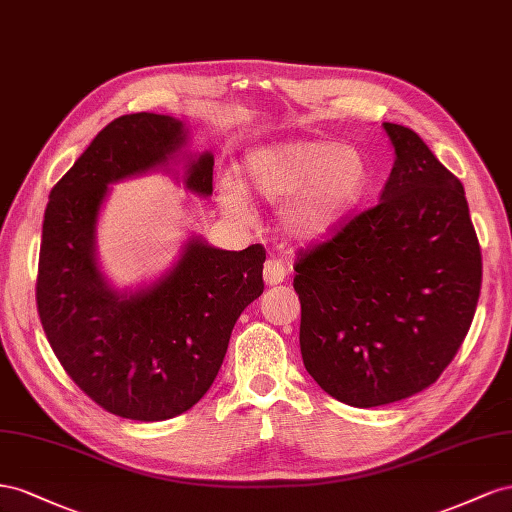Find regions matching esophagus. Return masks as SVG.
<instances>
[{"label": "esophagus", "mask_w": 512, "mask_h": 512, "mask_svg": "<svg viewBox=\"0 0 512 512\" xmlns=\"http://www.w3.org/2000/svg\"><path fill=\"white\" fill-rule=\"evenodd\" d=\"M285 276H287V266L283 264L281 259L270 257L266 261V266H264V281H266V285H279V283L285 281Z\"/></svg>", "instance_id": "1"}]
</instances>
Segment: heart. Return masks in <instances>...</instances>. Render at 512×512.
Segmentation results:
<instances>
[{"label": "heart", "mask_w": 512, "mask_h": 512, "mask_svg": "<svg viewBox=\"0 0 512 512\" xmlns=\"http://www.w3.org/2000/svg\"><path fill=\"white\" fill-rule=\"evenodd\" d=\"M369 167L354 145L330 139L289 141L246 156V188L268 203L287 201L281 225L291 238L319 240L360 201ZM223 203L240 212L244 197L236 182L223 186Z\"/></svg>", "instance_id": "1"}]
</instances>
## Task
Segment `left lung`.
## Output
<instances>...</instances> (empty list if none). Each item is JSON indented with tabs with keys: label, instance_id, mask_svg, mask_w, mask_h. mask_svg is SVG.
<instances>
[{
	"label": "left lung",
	"instance_id": "1",
	"mask_svg": "<svg viewBox=\"0 0 512 512\" xmlns=\"http://www.w3.org/2000/svg\"><path fill=\"white\" fill-rule=\"evenodd\" d=\"M384 128L397 160L382 199L294 264L304 367L354 407L431 386L457 356L483 283L461 182L412 128Z\"/></svg>",
	"mask_w": 512,
	"mask_h": 512
}]
</instances>
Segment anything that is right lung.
<instances>
[{"label": "right lung", "instance_id": "1", "mask_svg": "<svg viewBox=\"0 0 512 512\" xmlns=\"http://www.w3.org/2000/svg\"><path fill=\"white\" fill-rule=\"evenodd\" d=\"M186 141L180 120L130 113L107 124L51 188L42 223L36 304L57 360L109 414L156 422L184 414L221 369L240 313L264 294L266 248L218 251L191 240L167 276L120 296L100 274L94 229L107 184L143 173ZM214 156L186 169L212 195Z\"/></svg>", "mask_w": 512, "mask_h": 512}]
</instances>
